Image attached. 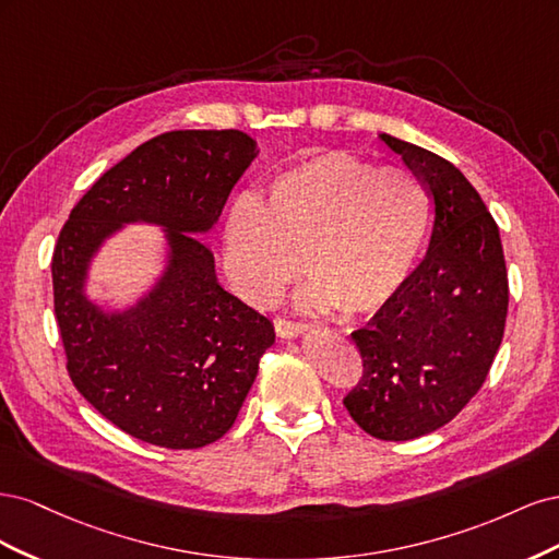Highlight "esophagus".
I'll return each instance as SVG.
<instances>
[{
	"instance_id": "esophagus-1",
	"label": "esophagus",
	"mask_w": 559,
	"mask_h": 559,
	"mask_svg": "<svg viewBox=\"0 0 559 559\" xmlns=\"http://www.w3.org/2000/svg\"><path fill=\"white\" fill-rule=\"evenodd\" d=\"M310 324H302V321H292L284 317H275V331L280 337H298L300 333H306Z\"/></svg>"
}]
</instances>
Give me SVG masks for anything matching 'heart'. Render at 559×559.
<instances>
[{
    "instance_id": "b5f03b06",
    "label": "heart",
    "mask_w": 559,
    "mask_h": 559,
    "mask_svg": "<svg viewBox=\"0 0 559 559\" xmlns=\"http://www.w3.org/2000/svg\"><path fill=\"white\" fill-rule=\"evenodd\" d=\"M429 193L413 173L329 151L267 181L257 205L235 202L224 228L226 273L245 300L270 306L296 275L306 310L384 308L427 242Z\"/></svg>"
}]
</instances>
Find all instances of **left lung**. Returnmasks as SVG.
Segmentation results:
<instances>
[{
  "instance_id": "1",
  "label": "left lung",
  "mask_w": 559,
  "mask_h": 559,
  "mask_svg": "<svg viewBox=\"0 0 559 559\" xmlns=\"http://www.w3.org/2000/svg\"><path fill=\"white\" fill-rule=\"evenodd\" d=\"M380 140L427 186L433 230L403 289L352 333L364 376L343 403L366 433L413 441L478 394L503 337L509 275L497 222L468 179L427 148Z\"/></svg>"
}]
</instances>
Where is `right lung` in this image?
I'll return each instance as SVG.
<instances>
[{
    "label": "right lung",
    "instance_id": "add662e5",
    "mask_svg": "<svg viewBox=\"0 0 559 559\" xmlns=\"http://www.w3.org/2000/svg\"><path fill=\"white\" fill-rule=\"evenodd\" d=\"M240 130H173L140 144L86 191L53 251V306L74 386L144 443L195 450L238 417L275 343L273 321L216 280L212 230L257 158ZM166 228L168 265L155 289L107 313L85 296L87 267L123 223Z\"/></svg>",
    "mask_w": 559,
    "mask_h": 559
}]
</instances>
